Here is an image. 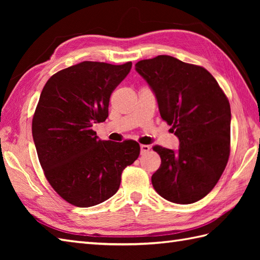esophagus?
I'll return each mask as SVG.
<instances>
[{"instance_id": "34e87169", "label": "esophagus", "mask_w": 260, "mask_h": 260, "mask_svg": "<svg viewBox=\"0 0 260 260\" xmlns=\"http://www.w3.org/2000/svg\"><path fill=\"white\" fill-rule=\"evenodd\" d=\"M151 146L148 145H141V154H146L147 152H150Z\"/></svg>"}]
</instances>
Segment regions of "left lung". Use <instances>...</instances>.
Listing matches in <instances>:
<instances>
[{"instance_id": "obj_1", "label": "left lung", "mask_w": 260, "mask_h": 260, "mask_svg": "<svg viewBox=\"0 0 260 260\" xmlns=\"http://www.w3.org/2000/svg\"><path fill=\"white\" fill-rule=\"evenodd\" d=\"M135 69L155 93L162 119L180 141L178 151L153 147L162 161L152 175L153 187L173 203L201 200L217 184L230 155L227 96L207 69L174 57L141 60Z\"/></svg>"}]
</instances>
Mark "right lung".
<instances>
[{"mask_svg":"<svg viewBox=\"0 0 260 260\" xmlns=\"http://www.w3.org/2000/svg\"><path fill=\"white\" fill-rule=\"evenodd\" d=\"M131 68V61H84L58 71L42 89L32 119L39 161L53 190L76 207L113 197L140 155L137 142L102 141L91 129L108 117L110 95Z\"/></svg>","mask_w":260,"mask_h":260,"instance_id":"obj_1","label":"right lung"}]
</instances>
